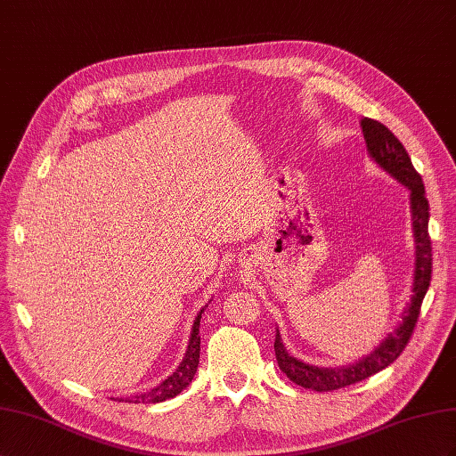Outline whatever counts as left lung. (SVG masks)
Here are the masks:
<instances>
[{
    "instance_id": "obj_1",
    "label": "left lung",
    "mask_w": 456,
    "mask_h": 456,
    "mask_svg": "<svg viewBox=\"0 0 456 456\" xmlns=\"http://www.w3.org/2000/svg\"><path fill=\"white\" fill-rule=\"evenodd\" d=\"M362 135H365L367 152L370 159L379 164L386 174L392 175L397 183L409 191L411 204V221H412V237H414V271H412V289L411 300L403 309L401 321L394 332H387L382 342L376 346L369 355L351 362L346 367H317L304 362L302 359L289 354L284 347L281 332L277 329L275 336V355L281 370L289 379L314 392H332L369 379V376L380 372L401 355L405 349L409 338L414 330L416 319L420 314V305L432 281V242L428 235V221H430V204L426 199V191L422 177L414 170L411 156L407 154L401 141L389 132V129L370 118L361 120Z\"/></svg>"
}]
</instances>
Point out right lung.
I'll use <instances>...</instances> for the list:
<instances>
[{"instance_id":"add662e5","label":"right lung","mask_w":456,"mask_h":456,"mask_svg":"<svg viewBox=\"0 0 456 456\" xmlns=\"http://www.w3.org/2000/svg\"><path fill=\"white\" fill-rule=\"evenodd\" d=\"M204 314V307L199 311L197 317H194L192 329H191V338H189V346L185 351L183 361L179 362L177 369L167 376L166 380H162L159 386H154L149 392H142L134 397H126L120 401L126 403H162L166 399H172L179 395L183 389L192 382L194 372L199 369V359H200V319Z\"/></svg>"}]
</instances>
